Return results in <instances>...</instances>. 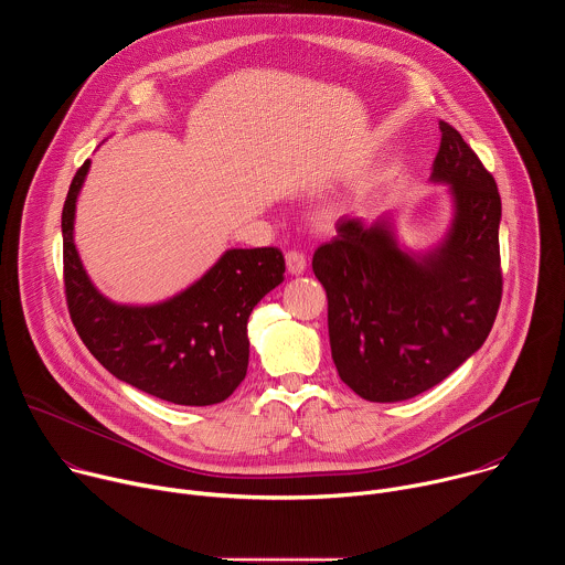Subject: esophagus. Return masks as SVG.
Masks as SVG:
<instances>
[{"mask_svg": "<svg viewBox=\"0 0 565 565\" xmlns=\"http://www.w3.org/2000/svg\"><path fill=\"white\" fill-rule=\"evenodd\" d=\"M286 266H288L290 275H301L306 270V266H308L306 255L299 253V250H288L286 253Z\"/></svg>", "mask_w": 565, "mask_h": 565, "instance_id": "obj_1", "label": "esophagus"}]
</instances>
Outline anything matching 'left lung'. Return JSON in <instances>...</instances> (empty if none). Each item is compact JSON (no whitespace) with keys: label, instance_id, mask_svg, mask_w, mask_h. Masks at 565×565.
<instances>
[{"label":"left lung","instance_id":"obj_1","mask_svg":"<svg viewBox=\"0 0 565 565\" xmlns=\"http://www.w3.org/2000/svg\"><path fill=\"white\" fill-rule=\"evenodd\" d=\"M434 179L451 183L456 221L445 246L416 262L386 223L340 218L312 255L329 297L338 373L371 402L414 397L454 373L488 340L503 297L501 194L476 151L445 120Z\"/></svg>","mask_w":565,"mask_h":565}]
</instances>
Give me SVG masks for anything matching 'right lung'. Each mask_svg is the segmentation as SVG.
Wrapping results in <instances>:
<instances>
[{"mask_svg": "<svg viewBox=\"0 0 565 565\" xmlns=\"http://www.w3.org/2000/svg\"><path fill=\"white\" fill-rule=\"evenodd\" d=\"M89 170L75 172L62 207L64 297L73 327L118 380L185 407L223 402L248 371V319L284 281L279 248L227 250L185 292L147 308L116 306L89 281L73 246L75 199Z\"/></svg>", "mask_w": 565, "mask_h": 565, "instance_id": "1", "label": "right lung"}]
</instances>
